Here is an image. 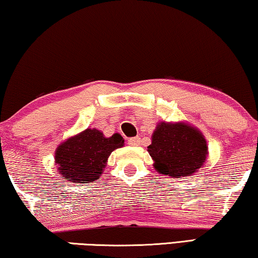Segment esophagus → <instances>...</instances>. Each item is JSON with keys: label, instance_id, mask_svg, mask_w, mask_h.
<instances>
[{"label": "esophagus", "instance_id": "obj_1", "mask_svg": "<svg viewBox=\"0 0 258 258\" xmlns=\"http://www.w3.org/2000/svg\"><path fill=\"white\" fill-rule=\"evenodd\" d=\"M140 143H141L140 137H132V138H129V140H128V144L132 145V146L140 145Z\"/></svg>", "mask_w": 258, "mask_h": 258}]
</instances>
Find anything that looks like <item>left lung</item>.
<instances>
[{"instance_id":"8db88e82","label":"left lung","mask_w":258,"mask_h":258,"mask_svg":"<svg viewBox=\"0 0 258 258\" xmlns=\"http://www.w3.org/2000/svg\"><path fill=\"white\" fill-rule=\"evenodd\" d=\"M148 152L158 173L183 177L197 173L208 156L207 141L200 130L184 122H160Z\"/></svg>"}]
</instances>
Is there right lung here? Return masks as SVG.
<instances>
[{"instance_id": "add662e5", "label": "right lung", "mask_w": 258, "mask_h": 258, "mask_svg": "<svg viewBox=\"0 0 258 258\" xmlns=\"http://www.w3.org/2000/svg\"><path fill=\"white\" fill-rule=\"evenodd\" d=\"M123 144L120 134L107 138L100 130L88 128L58 145L55 162L63 179L77 183L94 181L104 172L110 153Z\"/></svg>"}]
</instances>
